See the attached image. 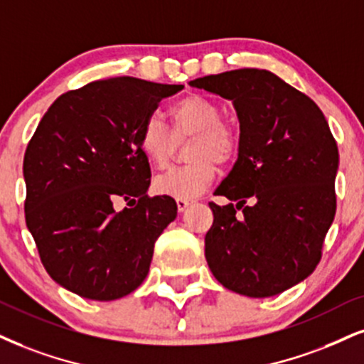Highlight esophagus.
I'll list each match as a JSON object with an SVG mask.
<instances>
[{
	"instance_id": "esophagus-1",
	"label": "esophagus",
	"mask_w": 364,
	"mask_h": 364,
	"mask_svg": "<svg viewBox=\"0 0 364 364\" xmlns=\"http://www.w3.org/2000/svg\"><path fill=\"white\" fill-rule=\"evenodd\" d=\"M175 203H177L178 210H181V213H183V210L189 208L192 200H191V199H175Z\"/></svg>"
}]
</instances>
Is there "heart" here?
<instances>
[{"label": "heart", "mask_w": 364, "mask_h": 364, "mask_svg": "<svg viewBox=\"0 0 364 364\" xmlns=\"http://www.w3.org/2000/svg\"><path fill=\"white\" fill-rule=\"evenodd\" d=\"M176 138L192 136L187 148L191 161L170 168L154 183L161 196L191 199L208 189L216 177V164H228L237 154V134L216 101L200 94H189L168 107ZM138 145L150 167L164 168L172 155L175 139L159 116L143 121Z\"/></svg>", "instance_id": "1"}]
</instances>
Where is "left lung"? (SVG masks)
I'll use <instances>...</instances> for the list:
<instances>
[{
    "instance_id": "obj_1",
    "label": "left lung",
    "mask_w": 364,
    "mask_h": 364,
    "mask_svg": "<svg viewBox=\"0 0 364 364\" xmlns=\"http://www.w3.org/2000/svg\"><path fill=\"white\" fill-rule=\"evenodd\" d=\"M191 86L232 101L240 119L237 160L216 189L230 204L209 203L205 259L228 290L273 297L321 262L336 214L338 145L319 106L270 70H230Z\"/></svg>"
}]
</instances>
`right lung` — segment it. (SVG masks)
Returning <instances> with one entry per match:
<instances>
[{
	"instance_id": "add662e5",
	"label": "right lung",
	"mask_w": 364,
	"mask_h": 364,
	"mask_svg": "<svg viewBox=\"0 0 364 364\" xmlns=\"http://www.w3.org/2000/svg\"><path fill=\"white\" fill-rule=\"evenodd\" d=\"M178 84L94 80L53 101L26 146L25 219L45 270L84 299L116 300L143 284L154 246L177 218L172 197H148L143 121ZM123 198L129 208L116 211Z\"/></svg>"
}]
</instances>
